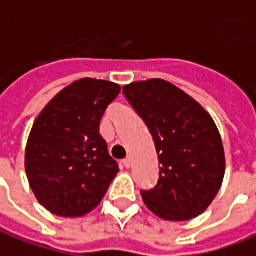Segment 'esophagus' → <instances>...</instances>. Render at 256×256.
Segmentation results:
<instances>
[{"instance_id": "esophagus-1", "label": "esophagus", "mask_w": 256, "mask_h": 256, "mask_svg": "<svg viewBox=\"0 0 256 256\" xmlns=\"http://www.w3.org/2000/svg\"><path fill=\"white\" fill-rule=\"evenodd\" d=\"M123 165H124V168H130L132 166V158H126L124 160H123Z\"/></svg>"}]
</instances>
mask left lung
<instances>
[{
    "mask_svg": "<svg viewBox=\"0 0 256 256\" xmlns=\"http://www.w3.org/2000/svg\"><path fill=\"white\" fill-rule=\"evenodd\" d=\"M123 94L152 134L159 160L156 187L141 191L154 215L169 222L204 214L220 190L226 158L212 116L164 78L134 82Z\"/></svg>",
    "mask_w": 256,
    "mask_h": 256,
    "instance_id": "left-lung-1",
    "label": "left lung"
}]
</instances>
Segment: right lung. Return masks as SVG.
<instances>
[{
  "instance_id": "obj_1",
  "label": "right lung",
  "mask_w": 256,
  "mask_h": 256,
  "mask_svg": "<svg viewBox=\"0 0 256 256\" xmlns=\"http://www.w3.org/2000/svg\"><path fill=\"white\" fill-rule=\"evenodd\" d=\"M120 86L84 78L60 91L28 134L24 168L37 201L51 214L78 218L96 209L119 172L100 134Z\"/></svg>"
}]
</instances>
